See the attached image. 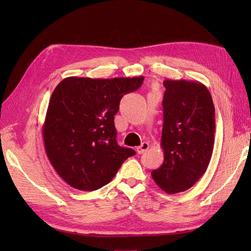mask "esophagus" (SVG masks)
<instances>
[{"instance_id":"1","label":"esophagus","mask_w":251,"mask_h":251,"mask_svg":"<svg viewBox=\"0 0 251 251\" xmlns=\"http://www.w3.org/2000/svg\"><path fill=\"white\" fill-rule=\"evenodd\" d=\"M149 147L150 146H149L148 142H142L141 146L136 148V151H137V154H142V153H144V151H146L149 149Z\"/></svg>"}]
</instances>
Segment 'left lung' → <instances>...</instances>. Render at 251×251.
Segmentation results:
<instances>
[{
	"instance_id": "left-lung-1",
	"label": "left lung",
	"mask_w": 251,
	"mask_h": 251,
	"mask_svg": "<svg viewBox=\"0 0 251 251\" xmlns=\"http://www.w3.org/2000/svg\"><path fill=\"white\" fill-rule=\"evenodd\" d=\"M164 161L151 172L165 193L191 188L206 172L215 143V105L208 89L199 81H163Z\"/></svg>"
}]
</instances>
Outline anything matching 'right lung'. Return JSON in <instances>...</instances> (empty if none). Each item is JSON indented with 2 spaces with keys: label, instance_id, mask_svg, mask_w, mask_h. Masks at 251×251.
Returning <instances> with one entry per match:
<instances>
[{
  "label": "right lung",
  "instance_id": "obj_1",
  "mask_svg": "<svg viewBox=\"0 0 251 251\" xmlns=\"http://www.w3.org/2000/svg\"><path fill=\"white\" fill-rule=\"evenodd\" d=\"M144 77H67L51 95L43 138L53 168L65 182L92 192L108 184L132 149L116 141L114 115L124 95L137 90Z\"/></svg>",
  "mask_w": 251,
  "mask_h": 251
}]
</instances>
